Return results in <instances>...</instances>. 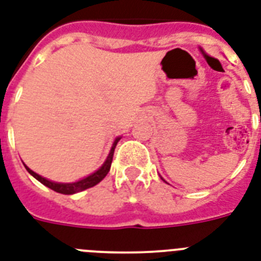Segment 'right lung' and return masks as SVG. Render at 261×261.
<instances>
[{"mask_svg":"<svg viewBox=\"0 0 261 261\" xmlns=\"http://www.w3.org/2000/svg\"><path fill=\"white\" fill-rule=\"evenodd\" d=\"M118 140L120 139L115 140V143H113V146H112V149H111V153H109V156H108V159H107V161L104 163V165H102V167H101L98 171L94 172L93 174H90V176H88V177L83 178V180H80V181H77V182H72V184H60V182L49 181V180H46V178L41 177L40 174H37L36 172L32 171V169H29L27 165H25V168H27V171L29 172V173L32 174L34 178H37L38 181L42 182L44 185H46L48 188L53 189V191H56V192H58V193H62V195H73V193L81 192V191H85V189H88V188H92V187H94L96 184H98V182H100L101 180L105 177V176H107L108 172H109V169H111L112 160H113V153H115L116 145H117Z\"/></svg>","mask_w":261,"mask_h":261,"instance_id":"obj_1","label":"right lung"}]
</instances>
